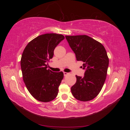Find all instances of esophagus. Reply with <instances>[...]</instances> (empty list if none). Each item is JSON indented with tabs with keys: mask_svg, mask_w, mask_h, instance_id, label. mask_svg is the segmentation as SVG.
<instances>
[{
	"mask_svg": "<svg viewBox=\"0 0 130 130\" xmlns=\"http://www.w3.org/2000/svg\"><path fill=\"white\" fill-rule=\"evenodd\" d=\"M63 74H64V76H66L67 75H68L69 74L68 73H67V72H63Z\"/></svg>",
	"mask_w": 130,
	"mask_h": 130,
	"instance_id": "esophagus-1",
	"label": "esophagus"
}]
</instances>
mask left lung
<instances>
[{
    "label": "left lung",
    "mask_w": 130,
    "mask_h": 130,
    "mask_svg": "<svg viewBox=\"0 0 130 130\" xmlns=\"http://www.w3.org/2000/svg\"><path fill=\"white\" fill-rule=\"evenodd\" d=\"M77 61L84 62V77L76 75V82L71 87L74 97L81 101L95 98L103 88L107 76L109 58L101 43L87 35L66 36Z\"/></svg>",
    "instance_id": "1"
}]
</instances>
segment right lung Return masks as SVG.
<instances>
[{
  "instance_id": "1",
  "label": "right lung",
  "mask_w": 130,
  "mask_h": 130,
  "mask_svg": "<svg viewBox=\"0 0 130 130\" xmlns=\"http://www.w3.org/2000/svg\"><path fill=\"white\" fill-rule=\"evenodd\" d=\"M64 39L61 34L41 35L31 41L23 51L21 60L23 81L31 95L38 101L47 103L57 95L63 73L47 69L46 63Z\"/></svg>"
}]
</instances>
